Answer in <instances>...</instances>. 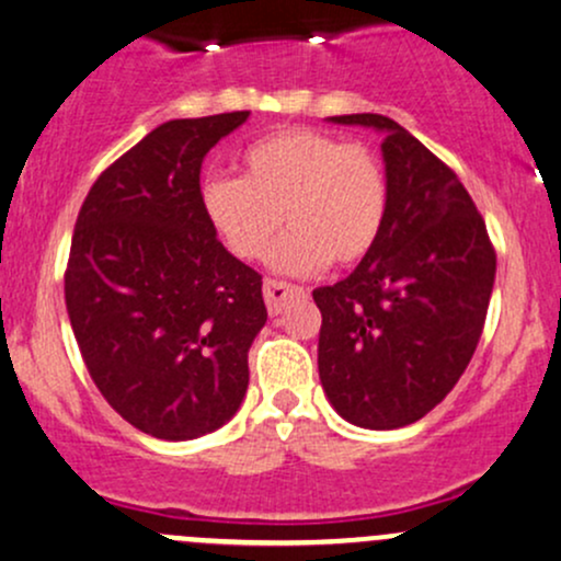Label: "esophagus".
<instances>
[{"label": "esophagus", "instance_id": "esophagus-1", "mask_svg": "<svg viewBox=\"0 0 561 561\" xmlns=\"http://www.w3.org/2000/svg\"><path fill=\"white\" fill-rule=\"evenodd\" d=\"M300 287L290 285V282H279V279H265L263 285V296H265V306H268L271 314H279L285 309V304L293 296H300Z\"/></svg>", "mask_w": 561, "mask_h": 561}]
</instances>
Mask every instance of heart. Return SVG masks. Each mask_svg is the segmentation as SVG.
<instances>
[{"label": "heart", "mask_w": 561, "mask_h": 561, "mask_svg": "<svg viewBox=\"0 0 561 561\" xmlns=\"http://www.w3.org/2000/svg\"><path fill=\"white\" fill-rule=\"evenodd\" d=\"M244 174H211L198 185V206L211 233L239 261H257L282 226L290 231L271 250L279 274H317L330 261L355 265L374 252L389 209L387 174L363 145L282 128L252 141Z\"/></svg>", "instance_id": "1"}]
</instances>
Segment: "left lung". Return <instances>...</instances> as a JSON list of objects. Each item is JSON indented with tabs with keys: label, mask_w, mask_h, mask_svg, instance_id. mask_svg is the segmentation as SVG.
I'll list each match as a JSON object with an SVG mask.
<instances>
[{
	"label": "left lung",
	"mask_w": 561,
	"mask_h": 561,
	"mask_svg": "<svg viewBox=\"0 0 561 561\" xmlns=\"http://www.w3.org/2000/svg\"><path fill=\"white\" fill-rule=\"evenodd\" d=\"M330 123L385 134L389 209L374 252L346 279L311 293L322 311V389L357 427H405L468 368L497 255L457 174L400 123L374 112Z\"/></svg>",
	"instance_id": "8db88e82"
}]
</instances>
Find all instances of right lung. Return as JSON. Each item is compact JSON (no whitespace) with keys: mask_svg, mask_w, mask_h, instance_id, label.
<instances>
[{"mask_svg":"<svg viewBox=\"0 0 561 561\" xmlns=\"http://www.w3.org/2000/svg\"><path fill=\"white\" fill-rule=\"evenodd\" d=\"M250 112L152 128L93 182L64 274L93 385L128 424L202 438L239 411L265 325L263 276L217 241L198 206L204 156Z\"/></svg>","mask_w":561,"mask_h":561,"instance_id":"1","label":"right lung"}]
</instances>
